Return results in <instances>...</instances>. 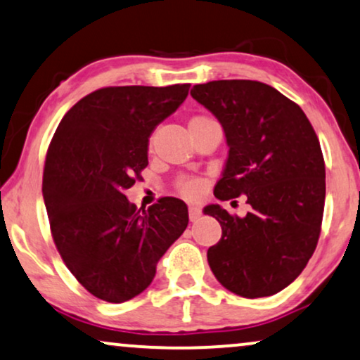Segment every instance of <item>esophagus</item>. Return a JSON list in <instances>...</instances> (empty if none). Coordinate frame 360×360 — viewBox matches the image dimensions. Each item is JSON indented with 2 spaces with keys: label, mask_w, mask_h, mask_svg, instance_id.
I'll return each mask as SVG.
<instances>
[{
  "label": "esophagus",
  "mask_w": 360,
  "mask_h": 360,
  "mask_svg": "<svg viewBox=\"0 0 360 360\" xmlns=\"http://www.w3.org/2000/svg\"><path fill=\"white\" fill-rule=\"evenodd\" d=\"M200 214H202V210L198 205H189V219L191 222H195L200 217Z\"/></svg>",
  "instance_id": "1"
}]
</instances>
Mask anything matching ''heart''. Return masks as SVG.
Here are the masks:
<instances>
[{
	"label": "heart",
	"mask_w": 360,
	"mask_h": 360,
	"mask_svg": "<svg viewBox=\"0 0 360 360\" xmlns=\"http://www.w3.org/2000/svg\"><path fill=\"white\" fill-rule=\"evenodd\" d=\"M210 123H215V120L207 117V115H195V117L189 120V130H194V128L204 127V124H210ZM151 145H153V138H150V146ZM176 189L177 193L184 195V198H195V195L202 193L204 183L200 179H198V177H179V179L176 181Z\"/></svg>",
	"instance_id": "heart-1"
}]
</instances>
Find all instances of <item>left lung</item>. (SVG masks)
Masks as SVG:
<instances>
[{"instance_id": "left-lung-1", "label": "left lung", "mask_w": 360, "mask_h": 360, "mask_svg": "<svg viewBox=\"0 0 360 360\" xmlns=\"http://www.w3.org/2000/svg\"><path fill=\"white\" fill-rule=\"evenodd\" d=\"M193 98L222 124L229 158L214 195L245 194L250 212L229 214L210 204L204 214L222 227L207 250L219 283L243 298L286 288L318 245L326 198L319 140L300 105L257 80H214L194 85Z\"/></svg>"}]
</instances>
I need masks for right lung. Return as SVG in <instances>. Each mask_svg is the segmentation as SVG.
Listing matches in <instances>:
<instances>
[{"label":"right lung","instance_id":"obj_1","mask_svg":"<svg viewBox=\"0 0 360 360\" xmlns=\"http://www.w3.org/2000/svg\"><path fill=\"white\" fill-rule=\"evenodd\" d=\"M189 84L103 87L60 120L46 155L42 195L65 266L95 298L123 303L145 291L188 227V205L161 198L138 209L124 195L148 166V138Z\"/></svg>","mask_w":360,"mask_h":360}]
</instances>
